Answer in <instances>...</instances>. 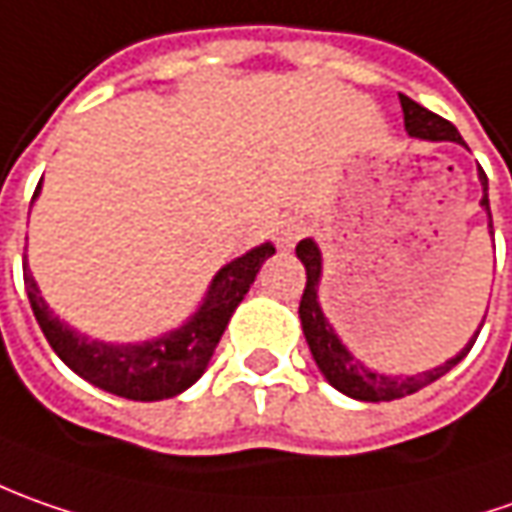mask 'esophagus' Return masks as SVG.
Masks as SVG:
<instances>
[{"label":"esophagus","instance_id":"obj_1","mask_svg":"<svg viewBox=\"0 0 512 512\" xmlns=\"http://www.w3.org/2000/svg\"><path fill=\"white\" fill-rule=\"evenodd\" d=\"M303 235H306V223L300 221V218H294V215L277 221V226H274V240H277V246H280L283 252H291L294 243L303 238Z\"/></svg>","mask_w":512,"mask_h":512}]
</instances>
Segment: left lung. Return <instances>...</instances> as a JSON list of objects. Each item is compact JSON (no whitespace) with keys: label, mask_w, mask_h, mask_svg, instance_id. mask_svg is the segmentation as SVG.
I'll return each mask as SVG.
<instances>
[{"label":"left lung","mask_w":512,"mask_h":512,"mask_svg":"<svg viewBox=\"0 0 512 512\" xmlns=\"http://www.w3.org/2000/svg\"><path fill=\"white\" fill-rule=\"evenodd\" d=\"M399 104H402V115H405V130L411 138H419V141H431V144H442V141H453V144H462V135L459 130L439 118L431 110H425L422 104H416L408 96H399ZM479 184H482V209L490 215V201H487V175L485 169H479ZM490 235H493V221H490ZM297 257L300 263L306 266V289H303V300H300V326H303V334H306V343H309V351L320 374L328 379L331 388H337L340 394L351 399H360V402H391V399H402L408 394H416L422 391L425 385H431L439 377H445L453 365L465 360L467 351L473 348L479 331L485 326V320L479 323V328L473 331V337L467 340L465 348L450 357L442 365H436L431 371H419V374H382L377 368L365 365V362L348 348V345L340 340V334L334 331V326L328 323L326 311L320 306V280H323V252L320 246L311 238L300 240L297 243Z\"/></svg>","instance_id":"obj_1"}]
</instances>
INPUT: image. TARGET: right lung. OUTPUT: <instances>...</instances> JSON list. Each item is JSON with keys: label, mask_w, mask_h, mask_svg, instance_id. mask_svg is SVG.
<instances>
[{"label": "right lung", "mask_w": 512, "mask_h": 512, "mask_svg": "<svg viewBox=\"0 0 512 512\" xmlns=\"http://www.w3.org/2000/svg\"><path fill=\"white\" fill-rule=\"evenodd\" d=\"M42 184L36 186L33 201L39 198ZM274 255V246L266 240L246 255L229 260L212 277L203 294L201 306L186 317L178 328L141 340V343H104L90 340L70 323H64L56 311L47 306L39 291V283L27 266L25 255V289L36 323L45 331L47 343L62 357L67 368H73L81 379L96 385L115 397L135 402H158L184 394L203 377L215 348L232 314L255 283L260 266Z\"/></svg>", "instance_id": "right-lung-1"}]
</instances>
